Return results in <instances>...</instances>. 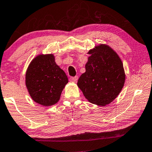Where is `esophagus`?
<instances>
[{
	"mask_svg": "<svg viewBox=\"0 0 152 152\" xmlns=\"http://www.w3.org/2000/svg\"><path fill=\"white\" fill-rule=\"evenodd\" d=\"M69 80H70V81H73V82H76V81L78 80V76L70 77Z\"/></svg>",
	"mask_w": 152,
	"mask_h": 152,
	"instance_id": "1",
	"label": "esophagus"
}]
</instances>
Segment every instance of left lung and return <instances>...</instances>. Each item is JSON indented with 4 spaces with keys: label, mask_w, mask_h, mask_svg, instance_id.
Masks as SVG:
<instances>
[{
    "label": "left lung",
    "mask_w": 152,
    "mask_h": 152,
    "mask_svg": "<svg viewBox=\"0 0 152 152\" xmlns=\"http://www.w3.org/2000/svg\"><path fill=\"white\" fill-rule=\"evenodd\" d=\"M90 56L85 65L86 72L77 85L91 103L104 106L112 102L125 83L123 65L118 54L106 45L89 50Z\"/></svg>",
    "instance_id": "obj_1"
}]
</instances>
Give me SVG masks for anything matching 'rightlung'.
Masks as SVG:
<instances>
[{"label": "right lung", "instance_id": "1", "mask_svg": "<svg viewBox=\"0 0 152 152\" xmlns=\"http://www.w3.org/2000/svg\"><path fill=\"white\" fill-rule=\"evenodd\" d=\"M25 78L31 98L43 106L56 103L68 83L67 76L56 64L52 54L36 56L29 64Z\"/></svg>", "mask_w": 152, "mask_h": 152}]
</instances>
